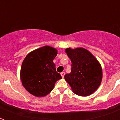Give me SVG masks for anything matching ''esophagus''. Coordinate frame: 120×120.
I'll return each instance as SVG.
<instances>
[{"instance_id": "obj_1", "label": "esophagus", "mask_w": 120, "mask_h": 120, "mask_svg": "<svg viewBox=\"0 0 120 120\" xmlns=\"http://www.w3.org/2000/svg\"><path fill=\"white\" fill-rule=\"evenodd\" d=\"M61 76H62V77H64V76H65V72H62V73H61Z\"/></svg>"}]
</instances>
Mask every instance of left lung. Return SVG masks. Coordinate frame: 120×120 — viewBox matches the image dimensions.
<instances>
[{
  "instance_id": "obj_1",
  "label": "left lung",
  "mask_w": 120,
  "mask_h": 120,
  "mask_svg": "<svg viewBox=\"0 0 120 120\" xmlns=\"http://www.w3.org/2000/svg\"><path fill=\"white\" fill-rule=\"evenodd\" d=\"M72 62L71 70L64 76L73 93L90 96L98 88L102 79V69L96 58L83 48L65 49Z\"/></svg>"
}]
</instances>
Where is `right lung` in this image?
I'll return each mask as SVG.
<instances>
[{
	"label": "right lung",
	"mask_w": 120,
	"mask_h": 120,
	"mask_svg": "<svg viewBox=\"0 0 120 120\" xmlns=\"http://www.w3.org/2000/svg\"><path fill=\"white\" fill-rule=\"evenodd\" d=\"M57 53L56 49L44 46L31 52L24 58L20 77L29 93L37 97L46 96L52 91L56 82L62 78L53 63Z\"/></svg>",
	"instance_id": "add662e5"
}]
</instances>
